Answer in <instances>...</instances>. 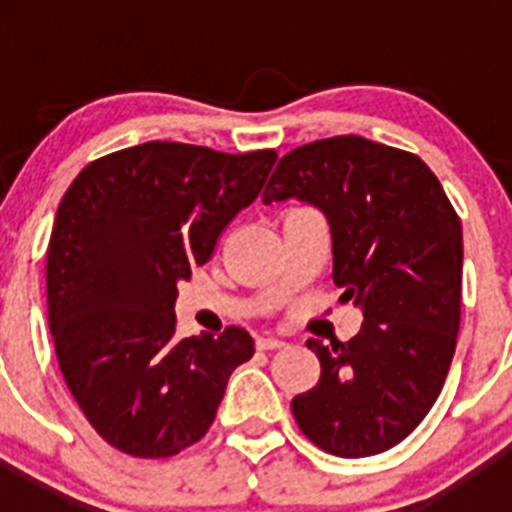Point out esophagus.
<instances>
[{
	"label": "esophagus",
	"instance_id": "esophagus-1",
	"mask_svg": "<svg viewBox=\"0 0 512 512\" xmlns=\"http://www.w3.org/2000/svg\"><path fill=\"white\" fill-rule=\"evenodd\" d=\"M256 346H259L261 351H271V348H282V346H287V343H284L282 338H274V336H261L259 341H256Z\"/></svg>",
	"mask_w": 512,
	"mask_h": 512
}]
</instances>
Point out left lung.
Wrapping results in <instances>:
<instances>
[{"label": "left lung", "mask_w": 512, "mask_h": 512, "mask_svg": "<svg viewBox=\"0 0 512 512\" xmlns=\"http://www.w3.org/2000/svg\"><path fill=\"white\" fill-rule=\"evenodd\" d=\"M261 200L323 212L333 282L364 318L348 343L307 338L320 379L292 400L297 425L343 459L392 449L433 408L454 359L464 243L449 197L413 153L338 135L287 153Z\"/></svg>", "instance_id": "left-lung-1"}]
</instances>
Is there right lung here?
<instances>
[{
  "instance_id": "1",
  "label": "right lung",
  "mask_w": 512,
  "mask_h": 512,
  "mask_svg": "<svg viewBox=\"0 0 512 512\" xmlns=\"http://www.w3.org/2000/svg\"><path fill=\"white\" fill-rule=\"evenodd\" d=\"M274 151L230 156L151 140L110 153L63 194L48 246V323L58 366L94 431L140 459H166L210 431L243 328L176 338V284L261 194Z\"/></svg>"
}]
</instances>
